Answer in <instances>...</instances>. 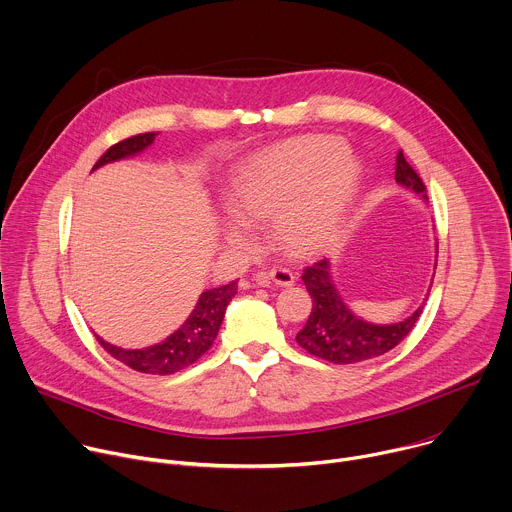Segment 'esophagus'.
<instances>
[{
	"mask_svg": "<svg viewBox=\"0 0 512 512\" xmlns=\"http://www.w3.org/2000/svg\"><path fill=\"white\" fill-rule=\"evenodd\" d=\"M267 277H269L277 287H289V285H294V281H296V275L291 273L287 267H273V269L267 273Z\"/></svg>",
	"mask_w": 512,
	"mask_h": 512,
	"instance_id": "esophagus-1",
	"label": "esophagus"
}]
</instances>
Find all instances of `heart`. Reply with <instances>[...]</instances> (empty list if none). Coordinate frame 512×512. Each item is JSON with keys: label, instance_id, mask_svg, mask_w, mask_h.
Listing matches in <instances>:
<instances>
[{"label": "heart", "instance_id": "b5f03b06", "mask_svg": "<svg viewBox=\"0 0 512 512\" xmlns=\"http://www.w3.org/2000/svg\"><path fill=\"white\" fill-rule=\"evenodd\" d=\"M334 137H302L263 150L233 178L235 214L225 223L231 245L253 241L249 221H271L277 241L291 253H312L340 229L360 182V164Z\"/></svg>", "mask_w": 512, "mask_h": 512}]
</instances>
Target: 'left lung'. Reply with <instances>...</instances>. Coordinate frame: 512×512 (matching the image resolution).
<instances>
[{"label":"left lung","instance_id":"8db88e82","mask_svg":"<svg viewBox=\"0 0 512 512\" xmlns=\"http://www.w3.org/2000/svg\"><path fill=\"white\" fill-rule=\"evenodd\" d=\"M395 180L427 200L425 184L407 164L403 152L397 154ZM330 267V259L324 257L310 263L302 275L314 304L306 326L296 336L304 350L334 364H356L389 352L413 330L423 306L395 324H373L362 320L338 294Z\"/></svg>","mask_w":512,"mask_h":512}]
</instances>
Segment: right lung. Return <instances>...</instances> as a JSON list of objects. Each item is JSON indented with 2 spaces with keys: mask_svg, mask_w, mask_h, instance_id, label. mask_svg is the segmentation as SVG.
<instances>
[{
  "mask_svg": "<svg viewBox=\"0 0 512 512\" xmlns=\"http://www.w3.org/2000/svg\"><path fill=\"white\" fill-rule=\"evenodd\" d=\"M156 135L158 133H139L111 145V148L97 160L93 170L109 162H117V160L141 154L145 148H150L154 143ZM235 294H237V281L202 291V296L198 298L186 322L160 344H154L148 348H137V350H125L105 342L101 336H97V340L113 358L127 364L129 369L137 373L174 375L190 367V364H194L212 346L218 334V328L223 324L227 306L235 298Z\"/></svg>",
  "mask_w": 512,
  "mask_h": 512,
  "instance_id": "obj_1",
  "label": "right lung"
}]
</instances>
